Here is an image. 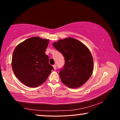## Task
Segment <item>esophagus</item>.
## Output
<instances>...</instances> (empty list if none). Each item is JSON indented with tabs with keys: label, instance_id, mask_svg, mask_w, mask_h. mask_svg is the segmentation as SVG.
<instances>
[{
	"label": "esophagus",
	"instance_id": "esophagus-1",
	"mask_svg": "<svg viewBox=\"0 0 120 120\" xmlns=\"http://www.w3.org/2000/svg\"><path fill=\"white\" fill-rule=\"evenodd\" d=\"M53 67L54 69V70H56V64H54L53 66Z\"/></svg>",
	"mask_w": 120,
	"mask_h": 120
}]
</instances>
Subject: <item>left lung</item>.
Segmentation results:
<instances>
[{"label":"left lung","mask_w":120,"mask_h":120,"mask_svg":"<svg viewBox=\"0 0 120 120\" xmlns=\"http://www.w3.org/2000/svg\"><path fill=\"white\" fill-rule=\"evenodd\" d=\"M53 45L64 58V66L59 69L61 82L70 88H78L84 84L93 71V59L88 49L70 38L54 42Z\"/></svg>","instance_id":"left-lung-1"}]
</instances>
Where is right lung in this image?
<instances>
[{"label":"right lung","instance_id":"1","mask_svg":"<svg viewBox=\"0 0 120 120\" xmlns=\"http://www.w3.org/2000/svg\"><path fill=\"white\" fill-rule=\"evenodd\" d=\"M49 40L32 37L19 44L13 52L11 66L16 77L30 87H38L46 80L53 67L45 53Z\"/></svg>","mask_w":120,"mask_h":120}]
</instances>
